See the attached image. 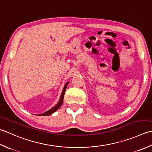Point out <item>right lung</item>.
Returning a JSON list of instances; mask_svg holds the SVG:
<instances>
[{"mask_svg": "<svg viewBox=\"0 0 152 152\" xmlns=\"http://www.w3.org/2000/svg\"><path fill=\"white\" fill-rule=\"evenodd\" d=\"M68 83H69V82H67L66 85H65L64 86V88L63 89L62 91V92H61V96H60V101L58 102V103L56 105V106L52 107V109H50V110H48L46 111V112L44 113H42V114H40V115H41V116H46V115H51L52 113H53L54 112H55L56 111L58 110L59 108L60 107V106H61V104H62L63 103V101H64V94H65V92H66V88L67 86V85Z\"/></svg>", "mask_w": 152, "mask_h": 152, "instance_id": "1", "label": "right lung"}]
</instances>
